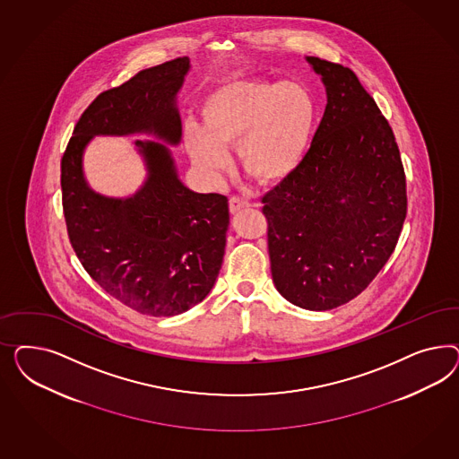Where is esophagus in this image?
<instances>
[{"instance_id":"obj_1","label":"esophagus","mask_w":459,"mask_h":459,"mask_svg":"<svg viewBox=\"0 0 459 459\" xmlns=\"http://www.w3.org/2000/svg\"><path fill=\"white\" fill-rule=\"evenodd\" d=\"M249 205V202L244 200V198H240V196H230V200H229V210H230V213H237L238 210L247 209Z\"/></svg>"}]
</instances>
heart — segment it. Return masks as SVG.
Returning a JSON list of instances; mask_svg holds the SVG:
<instances>
[{
	"mask_svg": "<svg viewBox=\"0 0 459 459\" xmlns=\"http://www.w3.org/2000/svg\"><path fill=\"white\" fill-rule=\"evenodd\" d=\"M204 126L186 125L183 144L195 167L219 178L237 148L240 168L252 180L274 186L303 167L318 109L303 83L238 79L215 87L204 99Z\"/></svg>",
	"mask_w": 459,
	"mask_h": 459,
	"instance_id": "obj_1",
	"label": "heart"
}]
</instances>
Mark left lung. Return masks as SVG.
<instances>
[{"label":"left lung","mask_w":459,"mask_h":459,"mask_svg":"<svg viewBox=\"0 0 459 459\" xmlns=\"http://www.w3.org/2000/svg\"><path fill=\"white\" fill-rule=\"evenodd\" d=\"M328 104L303 167L263 196L278 291L313 311L357 298L395 249L405 173L389 121L355 72L307 56Z\"/></svg>","instance_id":"obj_1"}]
</instances>
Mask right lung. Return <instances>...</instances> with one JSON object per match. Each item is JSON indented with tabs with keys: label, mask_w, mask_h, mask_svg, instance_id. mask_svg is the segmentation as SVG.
<instances>
[{
	"label": "right lung",
	"mask_w": 459,
	"mask_h": 459,
	"mask_svg": "<svg viewBox=\"0 0 459 459\" xmlns=\"http://www.w3.org/2000/svg\"><path fill=\"white\" fill-rule=\"evenodd\" d=\"M188 67V56H178L100 92L60 161L72 249L104 291L148 316L180 315L209 294L222 265L229 200L183 186L167 148L153 141L136 143L150 169L146 185L131 198H106L85 185L82 152L96 134L146 131L178 143L175 96Z\"/></svg>",
	"instance_id": "add662e5"
}]
</instances>
